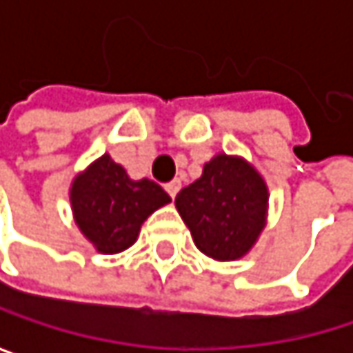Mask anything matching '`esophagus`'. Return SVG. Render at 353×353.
<instances>
[{"label":"esophagus","instance_id":"1","mask_svg":"<svg viewBox=\"0 0 353 353\" xmlns=\"http://www.w3.org/2000/svg\"><path fill=\"white\" fill-rule=\"evenodd\" d=\"M179 188H181V181H179V179H172L170 183H165V190H168V194H170L172 198H176Z\"/></svg>","mask_w":353,"mask_h":353}]
</instances>
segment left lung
Here are the masks:
<instances>
[{"label":"left lung","mask_w":353,"mask_h":353,"mask_svg":"<svg viewBox=\"0 0 353 353\" xmlns=\"http://www.w3.org/2000/svg\"><path fill=\"white\" fill-rule=\"evenodd\" d=\"M176 208L202 253L231 261L243 257L263 229L268 188L243 159L216 155L202 177L179 190Z\"/></svg>","instance_id":"left-lung-1"}]
</instances>
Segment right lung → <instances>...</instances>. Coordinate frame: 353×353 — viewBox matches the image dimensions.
I'll list each match as a JSON object with an SVG mask.
<instances>
[{
  "label": "right lung",
  "mask_w": 353,
  "mask_h": 353,
  "mask_svg": "<svg viewBox=\"0 0 353 353\" xmlns=\"http://www.w3.org/2000/svg\"><path fill=\"white\" fill-rule=\"evenodd\" d=\"M168 202L172 198L159 183L130 179L110 155H102L75 177L71 188L75 223L102 253L132 245L145 219Z\"/></svg>",
  "instance_id": "1"
}]
</instances>
